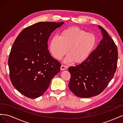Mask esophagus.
Segmentation results:
<instances>
[{"label": "esophagus", "instance_id": "obj_1", "mask_svg": "<svg viewBox=\"0 0 123 123\" xmlns=\"http://www.w3.org/2000/svg\"><path fill=\"white\" fill-rule=\"evenodd\" d=\"M67 69V67L64 66V65H62L61 67V69L62 70H66Z\"/></svg>", "mask_w": 123, "mask_h": 123}]
</instances>
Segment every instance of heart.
Wrapping results in <instances>:
<instances>
[{
    "label": "heart",
    "mask_w": 123,
    "mask_h": 123,
    "mask_svg": "<svg viewBox=\"0 0 123 123\" xmlns=\"http://www.w3.org/2000/svg\"><path fill=\"white\" fill-rule=\"evenodd\" d=\"M96 41V36L93 33L77 27H71L63 30L59 36L55 35L51 39L49 49L53 56L58 60L62 59L68 52L69 54L64 62L69 64L74 61L80 64L90 56Z\"/></svg>",
    "instance_id": "heart-1"
}]
</instances>
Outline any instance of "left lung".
I'll return each instance as SVG.
<instances>
[{
    "instance_id": "1",
    "label": "left lung",
    "mask_w": 123,
    "mask_h": 123,
    "mask_svg": "<svg viewBox=\"0 0 123 123\" xmlns=\"http://www.w3.org/2000/svg\"><path fill=\"white\" fill-rule=\"evenodd\" d=\"M103 38L96 49L80 64L70 67V90L78 97L91 98L100 94L113 78L117 67V46L101 26Z\"/></svg>"
}]
</instances>
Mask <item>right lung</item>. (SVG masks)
Returning <instances> with one entry per match:
<instances>
[{
	"instance_id": "right-lung-1",
	"label": "right lung",
	"mask_w": 123,
	"mask_h": 123,
	"mask_svg": "<svg viewBox=\"0 0 123 123\" xmlns=\"http://www.w3.org/2000/svg\"><path fill=\"white\" fill-rule=\"evenodd\" d=\"M64 23L39 22L24 29L15 40L8 59L10 78L15 88L28 98L42 96L60 71L61 63L51 56L48 41Z\"/></svg>"
}]
</instances>
